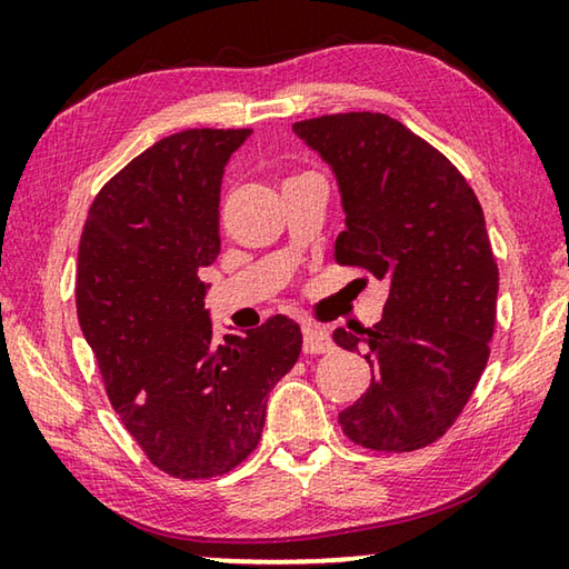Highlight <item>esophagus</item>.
<instances>
[{"mask_svg":"<svg viewBox=\"0 0 569 569\" xmlns=\"http://www.w3.org/2000/svg\"><path fill=\"white\" fill-rule=\"evenodd\" d=\"M333 343L329 336L319 329H311V326H303V351L306 353H329Z\"/></svg>","mask_w":569,"mask_h":569,"instance_id":"esophagus-1","label":"esophagus"}]
</instances>
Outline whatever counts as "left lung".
<instances>
[{
    "mask_svg": "<svg viewBox=\"0 0 569 569\" xmlns=\"http://www.w3.org/2000/svg\"><path fill=\"white\" fill-rule=\"evenodd\" d=\"M293 132L339 180L336 263L389 283L373 329L333 331L371 366V387L339 413L343 435L373 451L429 447L467 407L495 333L499 271L479 200L437 148L389 114H323Z\"/></svg>",
    "mask_w": 569,
    "mask_h": 569,
    "instance_id": "obj_1",
    "label": "left lung"
}]
</instances>
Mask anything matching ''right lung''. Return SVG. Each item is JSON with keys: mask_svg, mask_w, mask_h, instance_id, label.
I'll return each mask as SVG.
<instances>
[{"mask_svg": "<svg viewBox=\"0 0 569 569\" xmlns=\"http://www.w3.org/2000/svg\"><path fill=\"white\" fill-rule=\"evenodd\" d=\"M250 134L196 128L130 160L92 200L77 258V319L112 409L158 469L210 479L261 441L268 393L303 336L271 316L213 339L200 268L220 253L228 158Z\"/></svg>", "mask_w": 569, "mask_h": 569, "instance_id": "1", "label": "right lung"}]
</instances>
